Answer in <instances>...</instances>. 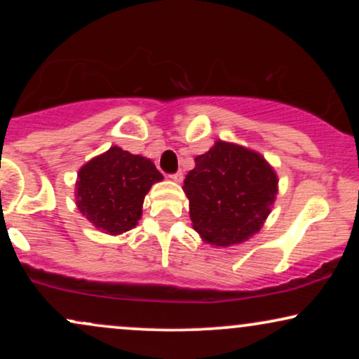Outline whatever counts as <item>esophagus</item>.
Returning <instances> with one entry per match:
<instances>
[{"instance_id":"esophagus-1","label":"esophagus","mask_w":359,"mask_h":359,"mask_svg":"<svg viewBox=\"0 0 359 359\" xmlns=\"http://www.w3.org/2000/svg\"><path fill=\"white\" fill-rule=\"evenodd\" d=\"M170 179L175 180V182H182V180H184V174L179 170V172H175V174H172Z\"/></svg>"}]
</instances>
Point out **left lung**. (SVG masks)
<instances>
[{
  "instance_id": "8db88e82",
  "label": "left lung",
  "mask_w": 359,
  "mask_h": 359,
  "mask_svg": "<svg viewBox=\"0 0 359 359\" xmlns=\"http://www.w3.org/2000/svg\"><path fill=\"white\" fill-rule=\"evenodd\" d=\"M192 228L204 243L233 246L262 229L278 194V177L258 151L216 140L185 175Z\"/></svg>"
}]
</instances>
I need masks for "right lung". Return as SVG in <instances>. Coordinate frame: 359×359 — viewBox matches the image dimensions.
<instances>
[{"mask_svg":"<svg viewBox=\"0 0 359 359\" xmlns=\"http://www.w3.org/2000/svg\"><path fill=\"white\" fill-rule=\"evenodd\" d=\"M160 180L150 158L111 147L77 172L76 205L94 228L116 236L138 224L145 196Z\"/></svg>","mask_w":359,"mask_h":359,"instance_id":"right-lung-1","label":"right lung"}]
</instances>
